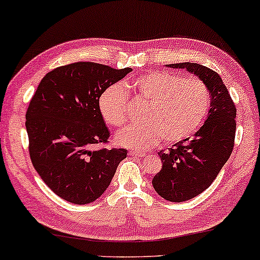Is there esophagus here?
I'll list each match as a JSON object with an SVG mask.
<instances>
[{"mask_svg": "<svg viewBox=\"0 0 260 260\" xmlns=\"http://www.w3.org/2000/svg\"><path fill=\"white\" fill-rule=\"evenodd\" d=\"M129 155L136 156V158H142V156L145 155V154H142V153H140V152H130Z\"/></svg>", "mask_w": 260, "mask_h": 260, "instance_id": "esophagus-1", "label": "esophagus"}]
</instances>
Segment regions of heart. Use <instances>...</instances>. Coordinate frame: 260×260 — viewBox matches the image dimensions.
Returning <instances> with one entry per match:
<instances>
[{
  "label": "heart",
  "instance_id": "heart-1",
  "mask_svg": "<svg viewBox=\"0 0 260 260\" xmlns=\"http://www.w3.org/2000/svg\"><path fill=\"white\" fill-rule=\"evenodd\" d=\"M126 91L146 102L142 123L121 129L114 137L118 146L147 150L164 140L176 143L200 129L211 106L207 86L198 78H182L176 73L149 72L121 86L110 85L99 99V110L111 126L126 121Z\"/></svg>",
  "mask_w": 260,
  "mask_h": 260
}]
</instances>
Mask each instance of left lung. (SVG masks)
Masks as SVG:
<instances>
[{"label": "left lung", "instance_id": "left-lung-1", "mask_svg": "<svg viewBox=\"0 0 260 260\" xmlns=\"http://www.w3.org/2000/svg\"><path fill=\"white\" fill-rule=\"evenodd\" d=\"M166 66L197 76L211 95V110L203 126L193 137L159 153L162 168L153 177V187L165 200L182 203L206 190L228 161L235 140L236 108L217 72L194 62Z\"/></svg>", "mask_w": 260, "mask_h": 260}]
</instances>
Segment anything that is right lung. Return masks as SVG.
<instances>
[{
	"instance_id": "add662e5",
	"label": "right lung",
	"mask_w": 260,
	"mask_h": 260,
	"mask_svg": "<svg viewBox=\"0 0 260 260\" xmlns=\"http://www.w3.org/2000/svg\"><path fill=\"white\" fill-rule=\"evenodd\" d=\"M133 70L79 61L48 72L26 111L28 152L43 182L63 200L90 204L105 193L126 149L110 139L99 110L105 89Z\"/></svg>"
}]
</instances>
